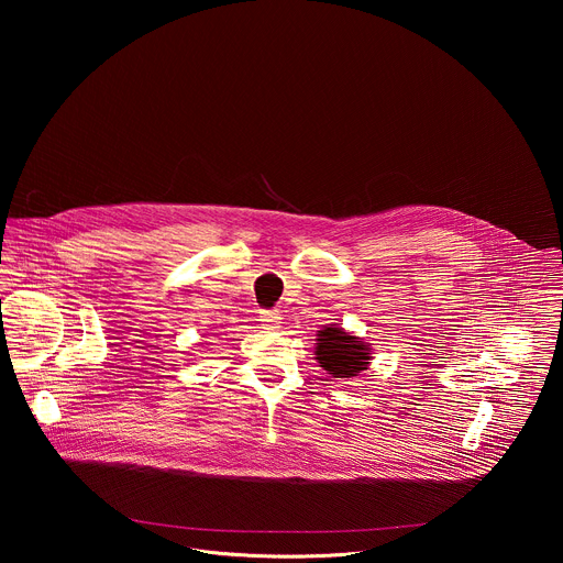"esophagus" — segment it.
<instances>
[{
    "label": "esophagus",
    "mask_w": 563,
    "mask_h": 563,
    "mask_svg": "<svg viewBox=\"0 0 563 563\" xmlns=\"http://www.w3.org/2000/svg\"><path fill=\"white\" fill-rule=\"evenodd\" d=\"M260 322H262L264 327L273 329V327H277V324L282 322V314H279L277 310H262V312H260Z\"/></svg>",
    "instance_id": "esophagus-1"
}]
</instances>
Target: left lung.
Returning <instances> with one entry per match:
<instances>
[{
	"mask_svg": "<svg viewBox=\"0 0 563 563\" xmlns=\"http://www.w3.org/2000/svg\"><path fill=\"white\" fill-rule=\"evenodd\" d=\"M317 360L333 377H355L368 366L371 353L362 340L342 327H324L317 338Z\"/></svg>",
	"mask_w": 563,
	"mask_h": 563,
	"instance_id": "8db88e82",
	"label": "left lung"
}]
</instances>
